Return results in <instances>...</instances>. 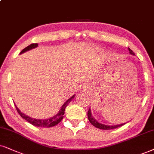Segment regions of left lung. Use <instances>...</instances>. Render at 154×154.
<instances>
[{"mask_svg": "<svg viewBox=\"0 0 154 154\" xmlns=\"http://www.w3.org/2000/svg\"><path fill=\"white\" fill-rule=\"evenodd\" d=\"M129 52L130 54H134V53L133 52V51L129 48ZM87 116H88V119L89 121V122L92 124L93 126H94L95 127L98 128V129H104V130H110V129H116V128L119 127V126H122V125H124V124H118V125H114V126H108V125H105V124H100L98 122H97L96 119L93 117V116L91 115V109L90 108H89V109L88 111V112H87Z\"/></svg>", "mask_w": 154, "mask_h": 154, "instance_id": "left-lung-1", "label": "left lung"}]
</instances>
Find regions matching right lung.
Listing matches in <instances>:
<instances>
[{"label":"right lung","instance_id":"add662e5","mask_svg":"<svg viewBox=\"0 0 154 154\" xmlns=\"http://www.w3.org/2000/svg\"><path fill=\"white\" fill-rule=\"evenodd\" d=\"M38 46V43H32L28 45V47L24 48L22 51L20 52V54H22L23 52L28 51L31 49H33V48H35ZM75 95H73L72 97H71L68 100L67 102H65V104L63 105L60 110L59 111V112L57 113L56 115H54L52 117L48 119H34V118H31L30 116L25 115V114H23L20 112V110L18 109V108L17 107L16 105H15V107H16L17 112H18V114H20V116L22 117L23 119H24L25 120H26L27 122H28L29 123L32 124L35 126H38V127H45V128H49V127H52V126H54L55 125H57V124H59L60 122H61L62 119H63L64 117V114H65V108L67 107V106L69 104V102H71L72 99L75 98Z\"/></svg>","mask_w":154,"mask_h":154}]
</instances>
